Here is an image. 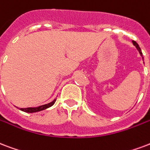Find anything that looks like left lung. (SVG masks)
Listing matches in <instances>:
<instances>
[{
  "instance_id": "left-lung-1",
  "label": "left lung",
  "mask_w": 150,
  "mask_h": 150,
  "mask_svg": "<svg viewBox=\"0 0 150 150\" xmlns=\"http://www.w3.org/2000/svg\"><path fill=\"white\" fill-rule=\"evenodd\" d=\"M132 42H133L134 45V46H135V47L137 48V50H139V53L141 54V56H142V60H143V56H142V52L141 49H140V47H139V45H138V43H137V42H134V41H132Z\"/></svg>"
}]
</instances>
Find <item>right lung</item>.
Wrapping results in <instances>:
<instances>
[{
    "label": "right lung",
    "instance_id": "add662e5",
    "mask_svg": "<svg viewBox=\"0 0 150 150\" xmlns=\"http://www.w3.org/2000/svg\"><path fill=\"white\" fill-rule=\"evenodd\" d=\"M55 101L56 100H52V102L49 103V104H46V105H41V106H38V107H36V108H19L21 111H23L25 112H39V111H42V110H44L45 108H48L51 107L52 105H54Z\"/></svg>",
    "mask_w": 150,
    "mask_h": 150
}]
</instances>
